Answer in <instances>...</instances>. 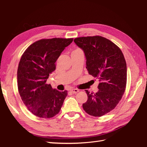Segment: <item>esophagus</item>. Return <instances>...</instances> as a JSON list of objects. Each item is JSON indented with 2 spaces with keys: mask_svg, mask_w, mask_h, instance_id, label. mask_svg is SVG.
I'll use <instances>...</instances> for the list:
<instances>
[{
  "mask_svg": "<svg viewBox=\"0 0 147 147\" xmlns=\"http://www.w3.org/2000/svg\"><path fill=\"white\" fill-rule=\"evenodd\" d=\"M70 91L73 93H77L79 91V90H78V89H76V88H74V89H72V90H70Z\"/></svg>",
  "mask_w": 147,
  "mask_h": 147,
  "instance_id": "obj_1",
  "label": "esophagus"
}]
</instances>
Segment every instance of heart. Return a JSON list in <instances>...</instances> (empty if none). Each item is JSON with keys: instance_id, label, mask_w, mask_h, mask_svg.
Listing matches in <instances>:
<instances>
[{"instance_id": "heart-1", "label": "heart", "mask_w": 147, "mask_h": 147, "mask_svg": "<svg viewBox=\"0 0 147 147\" xmlns=\"http://www.w3.org/2000/svg\"><path fill=\"white\" fill-rule=\"evenodd\" d=\"M80 49H78V48H77V49H76V50H74L73 51H78V50H79Z\"/></svg>"}]
</instances>
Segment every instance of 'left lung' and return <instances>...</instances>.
Returning <instances> with one entry per match:
<instances>
[{
  "mask_svg": "<svg viewBox=\"0 0 147 147\" xmlns=\"http://www.w3.org/2000/svg\"><path fill=\"white\" fill-rule=\"evenodd\" d=\"M74 42L85 54L89 74L100 82L95 94L85 90L88 100L83 108L91 116L102 117L115 108L126 90L125 59L117 45L102 36L78 37Z\"/></svg>",
  "mask_w": 147,
  "mask_h": 147,
  "instance_id": "obj_1",
  "label": "left lung"
}]
</instances>
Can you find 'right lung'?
Segmentation results:
<instances>
[{
  "mask_svg": "<svg viewBox=\"0 0 147 147\" xmlns=\"http://www.w3.org/2000/svg\"><path fill=\"white\" fill-rule=\"evenodd\" d=\"M74 38L41 39L33 43L22 55L18 67V89L23 103L35 116L55 117L63 106L67 91L53 89L47 80L56 69L55 63Z\"/></svg>",
  "mask_w": 147,
  "mask_h": 147,
  "instance_id": "obj_1",
  "label": "right lung"
}]
</instances>
